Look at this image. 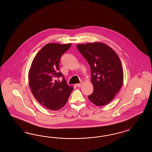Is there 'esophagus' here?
Here are the masks:
<instances>
[{
	"label": "esophagus",
	"mask_w": 152,
	"mask_h": 152,
	"mask_svg": "<svg viewBox=\"0 0 152 152\" xmlns=\"http://www.w3.org/2000/svg\"><path fill=\"white\" fill-rule=\"evenodd\" d=\"M83 82H81V83H78V84H77V87H81L82 85H83Z\"/></svg>",
	"instance_id": "esophagus-1"
}]
</instances>
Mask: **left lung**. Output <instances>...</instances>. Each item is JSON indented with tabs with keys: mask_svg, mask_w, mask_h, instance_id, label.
Masks as SVG:
<instances>
[{
	"mask_svg": "<svg viewBox=\"0 0 152 152\" xmlns=\"http://www.w3.org/2000/svg\"><path fill=\"white\" fill-rule=\"evenodd\" d=\"M90 66L94 91L88 99L96 106L113 100L123 83V69L119 56L109 46L101 42L77 45Z\"/></svg>",
	"mask_w": 152,
	"mask_h": 152,
	"instance_id": "obj_1",
	"label": "left lung"
}]
</instances>
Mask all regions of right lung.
Masks as SVG:
<instances>
[{"instance_id":"1","label":"right lung","mask_w":152,"mask_h":152,"mask_svg":"<svg viewBox=\"0 0 152 152\" xmlns=\"http://www.w3.org/2000/svg\"><path fill=\"white\" fill-rule=\"evenodd\" d=\"M48 43L38 52L28 73L29 85L35 99L50 110H58L66 104L73 86L67 85L59 71L60 58L71 46ZM63 77L60 82L56 77Z\"/></svg>"}]
</instances>
